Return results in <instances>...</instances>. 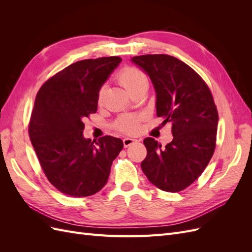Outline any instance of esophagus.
<instances>
[{"instance_id": "esophagus-1", "label": "esophagus", "mask_w": 252, "mask_h": 252, "mask_svg": "<svg viewBox=\"0 0 252 252\" xmlns=\"http://www.w3.org/2000/svg\"><path fill=\"white\" fill-rule=\"evenodd\" d=\"M138 142H139V140H136L134 138H125L123 140V143H124V146L125 147H129V146H130V145L135 144V143H138Z\"/></svg>"}]
</instances>
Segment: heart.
Returning <instances> with one entry per match:
<instances>
[{
  "instance_id": "1",
  "label": "heart",
  "mask_w": 252,
  "mask_h": 252,
  "mask_svg": "<svg viewBox=\"0 0 252 252\" xmlns=\"http://www.w3.org/2000/svg\"><path fill=\"white\" fill-rule=\"evenodd\" d=\"M144 79H145L144 74L140 70L131 67L124 68V69L122 70L119 74L120 83L127 90H130L134 85H136V84ZM102 97H103V89L100 91V94H98V101H102ZM139 121L140 120L138 117L124 116L120 118V120L117 123V126L120 130L127 133H131V132H134L136 130V128H138Z\"/></svg>"
}]
</instances>
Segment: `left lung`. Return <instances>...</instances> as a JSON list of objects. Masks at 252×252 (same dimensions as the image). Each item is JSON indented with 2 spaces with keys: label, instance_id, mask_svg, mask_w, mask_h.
Segmentation results:
<instances>
[{
  "label": "left lung",
  "instance_id": "1",
  "mask_svg": "<svg viewBox=\"0 0 252 252\" xmlns=\"http://www.w3.org/2000/svg\"><path fill=\"white\" fill-rule=\"evenodd\" d=\"M156 91L157 116L169 122L173 140L162 147L144 140L147 157L141 164L148 180L168 192L185 189L200 177L216 148L218 110L210 90L191 67L167 55L133 57Z\"/></svg>",
  "mask_w": 252,
  "mask_h": 252
}]
</instances>
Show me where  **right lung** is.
<instances>
[{
  "label": "right lung",
  "instance_id": "1",
  "mask_svg": "<svg viewBox=\"0 0 252 252\" xmlns=\"http://www.w3.org/2000/svg\"><path fill=\"white\" fill-rule=\"evenodd\" d=\"M122 62L119 57L75 62L50 78L36 94L29 136L48 181L61 192L89 196L107 183L123 141L83 134L84 119L97 110L98 94Z\"/></svg>",
  "mask_w": 252,
  "mask_h": 252
}]
</instances>
